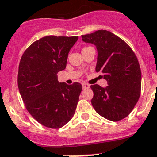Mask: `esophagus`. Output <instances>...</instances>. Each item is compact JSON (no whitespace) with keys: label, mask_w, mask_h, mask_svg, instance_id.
<instances>
[{"label":"esophagus","mask_w":157,"mask_h":157,"mask_svg":"<svg viewBox=\"0 0 157 157\" xmlns=\"http://www.w3.org/2000/svg\"><path fill=\"white\" fill-rule=\"evenodd\" d=\"M82 86L84 88H90V85L88 84H87V83H83Z\"/></svg>","instance_id":"obj_1"}]
</instances>
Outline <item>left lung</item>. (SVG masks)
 <instances>
[{"mask_svg": "<svg viewBox=\"0 0 157 157\" xmlns=\"http://www.w3.org/2000/svg\"><path fill=\"white\" fill-rule=\"evenodd\" d=\"M81 37L96 46L95 71L103 73L108 84L105 88L91 85L92 107L107 119H123L133 111L141 95V72L137 56L125 41L111 31L99 30Z\"/></svg>", "mask_w": 157, "mask_h": 157, "instance_id": "left-lung-1", "label": "left lung"}]
</instances>
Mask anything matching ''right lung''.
I'll return each mask as SVG.
<instances>
[{
  "mask_svg": "<svg viewBox=\"0 0 157 157\" xmlns=\"http://www.w3.org/2000/svg\"><path fill=\"white\" fill-rule=\"evenodd\" d=\"M78 36L47 35L26 49L19 65L18 88L25 107L43 126L59 129L73 118L82 85L61 83L68 54Z\"/></svg>",
  "mask_w": 157,
  "mask_h": 157,
  "instance_id": "right-lung-1",
  "label": "right lung"
}]
</instances>
